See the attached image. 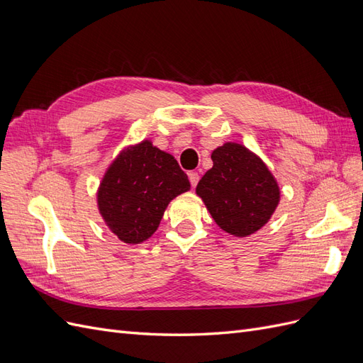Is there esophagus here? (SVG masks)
Instances as JSON below:
<instances>
[{"label":"esophagus","instance_id":"obj_1","mask_svg":"<svg viewBox=\"0 0 363 363\" xmlns=\"http://www.w3.org/2000/svg\"><path fill=\"white\" fill-rule=\"evenodd\" d=\"M189 182H191L192 188H195V186L199 184V182H200V175L196 172H189Z\"/></svg>","mask_w":363,"mask_h":363}]
</instances>
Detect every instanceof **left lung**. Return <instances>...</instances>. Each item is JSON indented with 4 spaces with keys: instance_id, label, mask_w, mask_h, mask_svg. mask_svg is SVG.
Returning a JSON list of instances; mask_svg holds the SVG:
<instances>
[{
    "instance_id": "8db88e82",
    "label": "left lung",
    "mask_w": 363,
    "mask_h": 363,
    "mask_svg": "<svg viewBox=\"0 0 363 363\" xmlns=\"http://www.w3.org/2000/svg\"><path fill=\"white\" fill-rule=\"evenodd\" d=\"M213 167L196 184L215 223L224 232L248 236L265 225L280 201L276 179L256 155L227 142L212 152Z\"/></svg>"
}]
</instances>
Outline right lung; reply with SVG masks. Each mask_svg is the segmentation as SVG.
<instances>
[{
    "instance_id": "add662e5",
    "label": "right lung",
    "mask_w": 363,
    "mask_h": 363,
    "mask_svg": "<svg viewBox=\"0 0 363 363\" xmlns=\"http://www.w3.org/2000/svg\"><path fill=\"white\" fill-rule=\"evenodd\" d=\"M189 189L177 160L144 140L121 151L107 169L98 189V208L123 242L140 244L156 232L169 201Z\"/></svg>"
}]
</instances>
